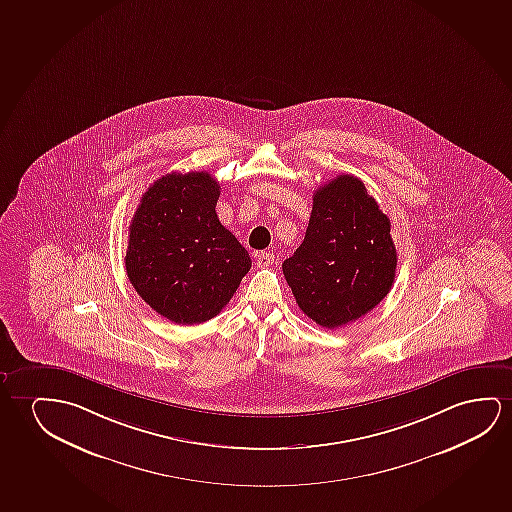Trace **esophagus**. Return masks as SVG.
I'll list each match as a JSON object with an SVG mask.
<instances>
[{
  "label": "esophagus",
  "mask_w": 512,
  "mask_h": 512,
  "mask_svg": "<svg viewBox=\"0 0 512 512\" xmlns=\"http://www.w3.org/2000/svg\"><path fill=\"white\" fill-rule=\"evenodd\" d=\"M275 264V255L271 252H259L257 253V267H269Z\"/></svg>",
  "instance_id": "1"
}]
</instances>
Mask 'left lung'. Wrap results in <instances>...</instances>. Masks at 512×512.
Masks as SVG:
<instances>
[{
	"label": "left lung",
	"mask_w": 512,
	"mask_h": 512,
	"mask_svg": "<svg viewBox=\"0 0 512 512\" xmlns=\"http://www.w3.org/2000/svg\"><path fill=\"white\" fill-rule=\"evenodd\" d=\"M396 262L389 218L361 179L341 174L313 193L303 245L282 269L304 315L336 329L389 294Z\"/></svg>",
	"instance_id": "left-lung-1"
}]
</instances>
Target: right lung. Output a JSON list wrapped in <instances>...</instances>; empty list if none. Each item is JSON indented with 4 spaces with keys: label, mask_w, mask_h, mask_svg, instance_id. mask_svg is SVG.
I'll use <instances>...</instances> for the list:
<instances>
[{
    "label": "right lung",
    "mask_w": 512,
    "mask_h": 512,
    "mask_svg": "<svg viewBox=\"0 0 512 512\" xmlns=\"http://www.w3.org/2000/svg\"><path fill=\"white\" fill-rule=\"evenodd\" d=\"M218 197L209 172H171L149 186L130 223L128 280L174 324L216 317L252 267L245 246L216 216Z\"/></svg>",
    "instance_id": "obj_1"
}]
</instances>
